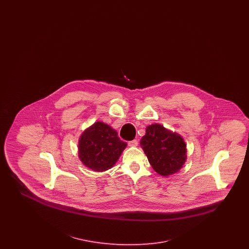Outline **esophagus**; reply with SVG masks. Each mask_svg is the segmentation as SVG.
<instances>
[{
  "label": "esophagus",
  "instance_id": "1",
  "mask_svg": "<svg viewBox=\"0 0 249 249\" xmlns=\"http://www.w3.org/2000/svg\"><path fill=\"white\" fill-rule=\"evenodd\" d=\"M128 144H129L130 146H137V145H138V141L134 139V140H131V141L128 142Z\"/></svg>",
  "mask_w": 249,
  "mask_h": 249
}]
</instances>
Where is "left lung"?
Instances as JSON below:
<instances>
[{"mask_svg":"<svg viewBox=\"0 0 249 249\" xmlns=\"http://www.w3.org/2000/svg\"><path fill=\"white\" fill-rule=\"evenodd\" d=\"M140 144L149 163L160 176L177 173L186 161L187 150L183 138L159 124L146 128Z\"/></svg>","mask_w":249,"mask_h":249,"instance_id":"obj_1","label":"left lung"}]
</instances>
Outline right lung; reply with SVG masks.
Returning <instances> with one entry per match:
<instances>
[{
  "label": "right lung",
  "mask_w": 249,
  "mask_h": 249,
  "mask_svg": "<svg viewBox=\"0 0 249 249\" xmlns=\"http://www.w3.org/2000/svg\"><path fill=\"white\" fill-rule=\"evenodd\" d=\"M118 132L103 122H97L80 137L79 158L85 165L96 172L112 168L126 147Z\"/></svg>",
  "instance_id": "add662e5"
}]
</instances>
